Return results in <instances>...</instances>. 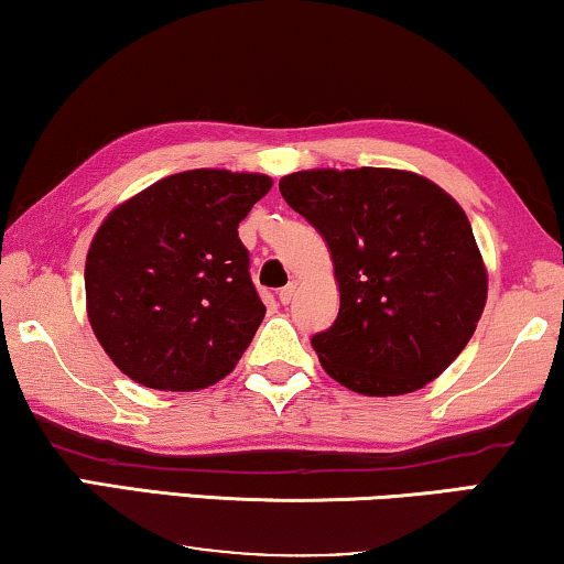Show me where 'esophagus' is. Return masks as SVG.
I'll list each match as a JSON object with an SVG mask.
<instances>
[{
  "label": "esophagus",
  "instance_id": "34e87169",
  "mask_svg": "<svg viewBox=\"0 0 564 564\" xmlns=\"http://www.w3.org/2000/svg\"><path fill=\"white\" fill-rule=\"evenodd\" d=\"M295 292H297V284H295V282L284 284V288L280 290V303H282V305H290L292 300H295Z\"/></svg>",
  "mask_w": 564,
  "mask_h": 564
}]
</instances>
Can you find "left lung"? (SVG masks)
I'll list each match as a JSON object with an SVG mask.
<instances>
[{
    "instance_id": "8db88e82",
    "label": "left lung",
    "mask_w": 564,
    "mask_h": 564,
    "mask_svg": "<svg viewBox=\"0 0 564 564\" xmlns=\"http://www.w3.org/2000/svg\"><path fill=\"white\" fill-rule=\"evenodd\" d=\"M326 238L338 282L334 326L311 338L326 372L361 395L436 380L473 338L488 272L457 199L400 169H311L280 180Z\"/></svg>"
}]
</instances>
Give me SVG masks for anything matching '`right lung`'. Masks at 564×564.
<instances>
[{"label":"right lung","instance_id":"add662e5","mask_svg":"<svg viewBox=\"0 0 564 564\" xmlns=\"http://www.w3.org/2000/svg\"><path fill=\"white\" fill-rule=\"evenodd\" d=\"M264 174L192 169L107 215L84 269L97 341L143 388L189 392L223 380L267 307L238 238Z\"/></svg>","mask_w":564,"mask_h":564}]
</instances>
